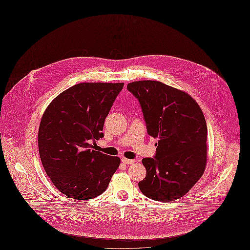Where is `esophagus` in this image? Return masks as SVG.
Returning <instances> with one entry per match:
<instances>
[{"label": "esophagus", "instance_id": "1", "mask_svg": "<svg viewBox=\"0 0 250 250\" xmlns=\"http://www.w3.org/2000/svg\"><path fill=\"white\" fill-rule=\"evenodd\" d=\"M122 162L123 163H125V164H133L135 161L134 160H132V159H128V158H125V157H123L122 158Z\"/></svg>", "mask_w": 250, "mask_h": 250}]
</instances>
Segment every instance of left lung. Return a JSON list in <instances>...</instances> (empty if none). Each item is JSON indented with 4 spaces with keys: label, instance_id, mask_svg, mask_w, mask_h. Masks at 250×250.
Wrapping results in <instances>:
<instances>
[{
    "label": "left lung",
    "instance_id": "obj_1",
    "mask_svg": "<svg viewBox=\"0 0 250 250\" xmlns=\"http://www.w3.org/2000/svg\"><path fill=\"white\" fill-rule=\"evenodd\" d=\"M143 108L155 158L142 160L146 176L139 188L157 202L185 196L202 177L207 164V125L202 108L188 93L156 81L127 84Z\"/></svg>",
    "mask_w": 250,
    "mask_h": 250
}]
</instances>
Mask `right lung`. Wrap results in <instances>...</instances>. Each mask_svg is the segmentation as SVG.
Listing matches in <instances>:
<instances>
[{"label":"right lung","mask_w":250,"mask_h":250,"mask_svg":"<svg viewBox=\"0 0 250 250\" xmlns=\"http://www.w3.org/2000/svg\"><path fill=\"white\" fill-rule=\"evenodd\" d=\"M124 83H83L57 95L38 129L42 165L55 188L75 200H90L107 188L118 156L92 150L104 137V122Z\"/></svg>","instance_id":"obj_1"}]
</instances>
